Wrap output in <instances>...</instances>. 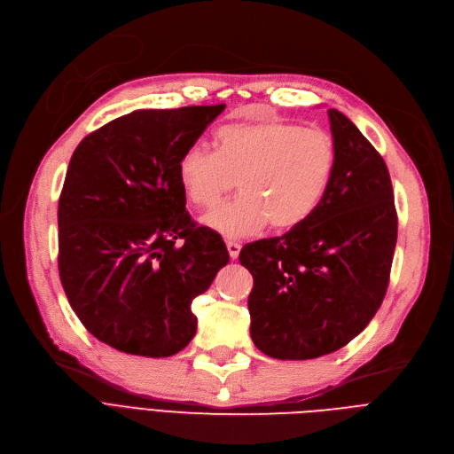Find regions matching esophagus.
<instances>
[{
	"mask_svg": "<svg viewBox=\"0 0 454 454\" xmlns=\"http://www.w3.org/2000/svg\"><path fill=\"white\" fill-rule=\"evenodd\" d=\"M226 248H228V254L231 259H237V255H239L241 252V243L237 241H226Z\"/></svg>",
	"mask_w": 454,
	"mask_h": 454,
	"instance_id": "obj_1",
	"label": "esophagus"
}]
</instances>
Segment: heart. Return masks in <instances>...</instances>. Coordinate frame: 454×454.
<instances>
[{"mask_svg":"<svg viewBox=\"0 0 454 454\" xmlns=\"http://www.w3.org/2000/svg\"><path fill=\"white\" fill-rule=\"evenodd\" d=\"M337 167L333 137L287 121L231 123L215 134V151L189 147L176 175L191 204L211 207L239 180L241 195L221 204L204 224L224 237L287 231L313 217Z\"/></svg>","mask_w":454,"mask_h":454,"instance_id":"heart-1","label":"heart"}]
</instances>
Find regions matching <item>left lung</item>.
<instances>
[{
	"label": "left lung",
	"mask_w": 454,
	"mask_h": 454,
	"mask_svg": "<svg viewBox=\"0 0 454 454\" xmlns=\"http://www.w3.org/2000/svg\"><path fill=\"white\" fill-rule=\"evenodd\" d=\"M337 167L301 226L243 247L254 278L250 335L272 359H317L370 324L388 289L397 213L385 160L349 119L329 108Z\"/></svg>",
	"instance_id": "8db88e82"
}]
</instances>
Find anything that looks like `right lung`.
I'll use <instances>...</instances> for the list:
<instances>
[{"instance_id": "right-lung-1", "label": "right lung", "mask_w": 454, "mask_h": 454, "mask_svg": "<svg viewBox=\"0 0 454 454\" xmlns=\"http://www.w3.org/2000/svg\"><path fill=\"white\" fill-rule=\"evenodd\" d=\"M226 105L134 110L88 134L59 199V274L91 335L171 356L197 333L191 301L230 254L185 211L176 167Z\"/></svg>"}]
</instances>
